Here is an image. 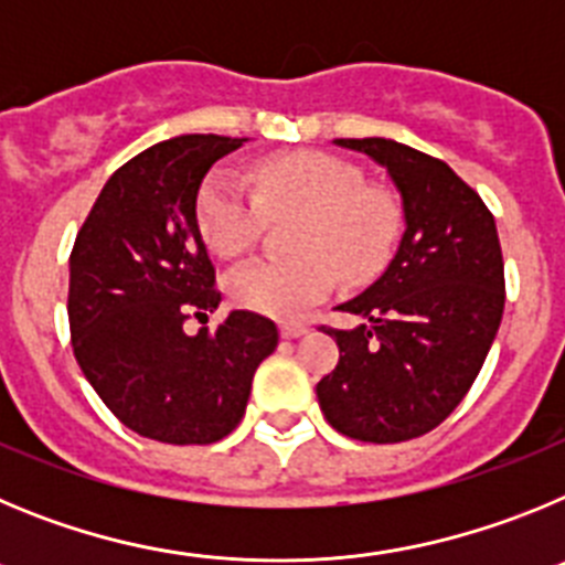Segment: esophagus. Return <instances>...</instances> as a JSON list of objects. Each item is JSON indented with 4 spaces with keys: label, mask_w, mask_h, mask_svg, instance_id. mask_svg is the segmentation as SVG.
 <instances>
[{
    "label": "esophagus",
    "mask_w": 565,
    "mask_h": 565,
    "mask_svg": "<svg viewBox=\"0 0 565 565\" xmlns=\"http://www.w3.org/2000/svg\"><path fill=\"white\" fill-rule=\"evenodd\" d=\"M302 333H308L306 322H297V319H288V322H282V337L286 339H297V337H302Z\"/></svg>",
    "instance_id": "obj_1"
}]
</instances>
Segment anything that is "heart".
<instances>
[{
    "instance_id": "b5f03b06",
    "label": "heart",
    "mask_w": 565,
    "mask_h": 565,
    "mask_svg": "<svg viewBox=\"0 0 565 565\" xmlns=\"http://www.w3.org/2000/svg\"><path fill=\"white\" fill-rule=\"evenodd\" d=\"M254 189L228 169L203 181L194 217L221 257L257 246L268 217H291L288 259H254L228 274V297L266 317H299L337 288L339 274L359 286L376 277L398 239L391 192L364 183L362 169L328 152L274 154L254 169Z\"/></svg>"
}]
</instances>
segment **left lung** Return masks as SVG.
I'll return each mask as SVG.
<instances>
[{"label": "left lung", "instance_id": "8db88e82", "mask_svg": "<svg viewBox=\"0 0 565 565\" xmlns=\"http://www.w3.org/2000/svg\"><path fill=\"white\" fill-rule=\"evenodd\" d=\"M371 154L402 194L404 234L371 288L339 311L351 331L322 326L339 364L317 384L342 436L398 444L436 430L476 382L503 317V257L481 194L433 154L391 138H337Z\"/></svg>", "mask_w": 565, "mask_h": 565}]
</instances>
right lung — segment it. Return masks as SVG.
Returning <instances> with one entry per match:
<instances>
[{
	"instance_id": "obj_1",
	"label": "right lung",
	"mask_w": 565,
	"mask_h": 565,
	"mask_svg": "<svg viewBox=\"0 0 565 565\" xmlns=\"http://www.w3.org/2000/svg\"><path fill=\"white\" fill-rule=\"evenodd\" d=\"M246 138L178 135L104 183L70 254L73 353L113 416L163 444H214L246 413L279 331L254 311L189 337L221 306L194 203L209 169Z\"/></svg>"
}]
</instances>
